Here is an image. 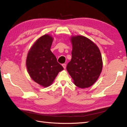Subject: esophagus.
Returning a JSON list of instances; mask_svg holds the SVG:
<instances>
[{
	"instance_id": "esophagus-1",
	"label": "esophagus",
	"mask_w": 127,
	"mask_h": 127,
	"mask_svg": "<svg viewBox=\"0 0 127 127\" xmlns=\"http://www.w3.org/2000/svg\"><path fill=\"white\" fill-rule=\"evenodd\" d=\"M62 66H63V67L64 68H66V64H62Z\"/></svg>"
}]
</instances>
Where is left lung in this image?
Instances as JSON below:
<instances>
[{"instance_id": "left-lung-1", "label": "left lung", "mask_w": 127, "mask_h": 127, "mask_svg": "<svg viewBox=\"0 0 127 127\" xmlns=\"http://www.w3.org/2000/svg\"><path fill=\"white\" fill-rule=\"evenodd\" d=\"M71 41L72 59L66 69L77 87H90L96 81L103 68L100 51L94 42L84 36H72Z\"/></svg>"}]
</instances>
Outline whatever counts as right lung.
I'll return each mask as SVG.
<instances>
[{
    "instance_id": "add662e5",
    "label": "right lung",
    "mask_w": 127,
    "mask_h": 127,
    "mask_svg": "<svg viewBox=\"0 0 127 127\" xmlns=\"http://www.w3.org/2000/svg\"><path fill=\"white\" fill-rule=\"evenodd\" d=\"M53 38L48 34L39 38L29 51L26 60L28 74L35 83L43 87L52 84L64 68L50 50Z\"/></svg>"
}]
</instances>
